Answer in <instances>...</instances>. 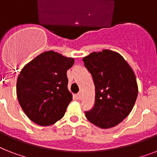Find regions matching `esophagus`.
<instances>
[{
    "label": "esophagus",
    "instance_id": "obj_1",
    "mask_svg": "<svg viewBox=\"0 0 157 157\" xmlns=\"http://www.w3.org/2000/svg\"><path fill=\"white\" fill-rule=\"evenodd\" d=\"M76 98H77V99H79V100H81V99L82 98V94H81V93H79V94H76Z\"/></svg>",
    "mask_w": 157,
    "mask_h": 157
}]
</instances>
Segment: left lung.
<instances>
[{"label": "left lung", "mask_w": 157, "mask_h": 157, "mask_svg": "<svg viewBox=\"0 0 157 157\" xmlns=\"http://www.w3.org/2000/svg\"><path fill=\"white\" fill-rule=\"evenodd\" d=\"M94 79L95 104L85 116L97 127H115L128 116L138 95L136 75L118 52L110 50L92 52L83 58Z\"/></svg>", "instance_id": "1"}]
</instances>
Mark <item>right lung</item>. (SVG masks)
I'll list each match as a JSON object with an SVG mask.
<instances>
[{"instance_id":"obj_1","label":"right lung","mask_w":157,"mask_h":157,"mask_svg":"<svg viewBox=\"0 0 157 157\" xmlns=\"http://www.w3.org/2000/svg\"><path fill=\"white\" fill-rule=\"evenodd\" d=\"M73 64V58L48 51L21 69L17 81V96L24 113L34 123L50 126L63 117L72 100L67 71Z\"/></svg>"}]
</instances>
